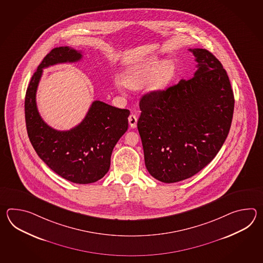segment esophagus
<instances>
[{"label":"esophagus","instance_id":"1","mask_svg":"<svg viewBox=\"0 0 263 263\" xmlns=\"http://www.w3.org/2000/svg\"><path fill=\"white\" fill-rule=\"evenodd\" d=\"M137 120H138V118L137 117L134 115V114H132L129 117V126H130V128H136V126H137Z\"/></svg>","mask_w":263,"mask_h":263}]
</instances>
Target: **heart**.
<instances>
[{"instance_id": "heart-1", "label": "heart", "mask_w": 263, "mask_h": 263, "mask_svg": "<svg viewBox=\"0 0 263 263\" xmlns=\"http://www.w3.org/2000/svg\"><path fill=\"white\" fill-rule=\"evenodd\" d=\"M172 62H161L157 58H149L130 67L123 77V84L129 88L138 89L148 83L151 91L164 89L173 78Z\"/></svg>"}]
</instances>
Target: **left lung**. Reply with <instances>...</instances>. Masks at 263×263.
<instances>
[{
  "label": "left lung",
  "mask_w": 263,
  "mask_h": 263,
  "mask_svg": "<svg viewBox=\"0 0 263 263\" xmlns=\"http://www.w3.org/2000/svg\"><path fill=\"white\" fill-rule=\"evenodd\" d=\"M193 78L142 97L137 128L145 167L165 183L189 179L212 162L231 126L234 95L221 62L205 49Z\"/></svg>",
  "instance_id": "1"
}]
</instances>
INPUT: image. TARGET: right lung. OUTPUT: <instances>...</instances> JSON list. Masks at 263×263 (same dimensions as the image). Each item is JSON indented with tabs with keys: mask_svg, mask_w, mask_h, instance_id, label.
Wrapping results in <instances>:
<instances>
[{
	"mask_svg": "<svg viewBox=\"0 0 263 263\" xmlns=\"http://www.w3.org/2000/svg\"><path fill=\"white\" fill-rule=\"evenodd\" d=\"M81 51L54 48L32 76L25 95V121L29 139L40 159L62 178L87 184L105 176L118 140L128 129L129 111L95 101L81 123L69 130L52 129L40 117L35 95L43 68L82 59Z\"/></svg>",
	"mask_w": 263,
	"mask_h": 263,
	"instance_id": "1",
	"label": "right lung"
}]
</instances>
